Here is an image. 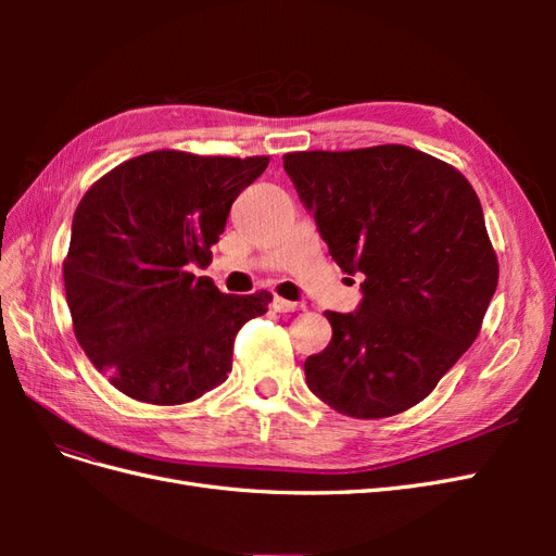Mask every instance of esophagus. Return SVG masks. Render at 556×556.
I'll return each mask as SVG.
<instances>
[{"mask_svg":"<svg viewBox=\"0 0 556 556\" xmlns=\"http://www.w3.org/2000/svg\"><path fill=\"white\" fill-rule=\"evenodd\" d=\"M271 306L278 313H296V311L304 308V304H299V301H288V299H282V296H276Z\"/></svg>","mask_w":556,"mask_h":556,"instance_id":"esophagus-1","label":"esophagus"}]
</instances>
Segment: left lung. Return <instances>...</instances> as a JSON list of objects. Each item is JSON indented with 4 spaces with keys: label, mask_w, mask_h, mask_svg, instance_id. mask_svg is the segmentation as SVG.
Listing matches in <instances>:
<instances>
[{
    "label": "left lung",
    "mask_w": 556,
    "mask_h": 556,
    "mask_svg": "<svg viewBox=\"0 0 556 556\" xmlns=\"http://www.w3.org/2000/svg\"><path fill=\"white\" fill-rule=\"evenodd\" d=\"M282 166L331 260L366 276L359 311H325L331 341L304 364L308 390L357 419L417 406L473 345L498 285L476 190L399 143L304 150Z\"/></svg>",
    "instance_id": "obj_1"
}]
</instances>
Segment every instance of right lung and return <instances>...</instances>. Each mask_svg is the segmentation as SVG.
I'll list each match as a JSON object with an SVG mask.
<instances>
[{"label":"right lung","instance_id":"add662e5","mask_svg":"<svg viewBox=\"0 0 556 556\" xmlns=\"http://www.w3.org/2000/svg\"><path fill=\"white\" fill-rule=\"evenodd\" d=\"M266 155L153 150L83 194L62 274L76 341L123 394L180 406L223 384L233 336L271 292L225 294L194 266L211 262L229 208Z\"/></svg>","mask_w":556,"mask_h":556}]
</instances>
